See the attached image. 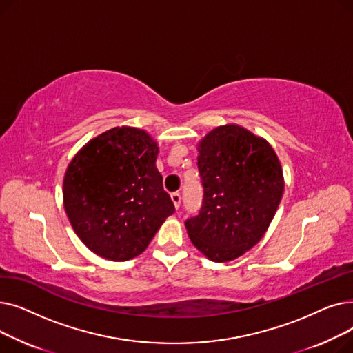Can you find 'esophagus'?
<instances>
[{"label":"esophagus","mask_w":353,"mask_h":353,"mask_svg":"<svg viewBox=\"0 0 353 353\" xmlns=\"http://www.w3.org/2000/svg\"><path fill=\"white\" fill-rule=\"evenodd\" d=\"M172 200H173V205H174V208L176 209H179L180 208V203H181V196H180V193H172Z\"/></svg>","instance_id":"34e87169"}]
</instances>
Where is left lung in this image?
Segmentation results:
<instances>
[{
    "mask_svg": "<svg viewBox=\"0 0 353 353\" xmlns=\"http://www.w3.org/2000/svg\"><path fill=\"white\" fill-rule=\"evenodd\" d=\"M203 203L186 220L192 243L213 262H230L266 233L283 194L272 145L237 124L213 128L197 145Z\"/></svg>",
    "mask_w": 353,
    "mask_h": 353,
    "instance_id": "obj_1",
    "label": "left lung"
}]
</instances>
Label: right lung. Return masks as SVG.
Here are the masks:
<instances>
[{
	"instance_id": "1",
	"label": "right lung",
	"mask_w": 353,
	"mask_h": 353,
	"mask_svg": "<svg viewBox=\"0 0 353 353\" xmlns=\"http://www.w3.org/2000/svg\"><path fill=\"white\" fill-rule=\"evenodd\" d=\"M157 154L150 134L123 125L90 140L68 164L64 209L92 253L113 262L130 261L174 213L156 167Z\"/></svg>"
}]
</instances>
